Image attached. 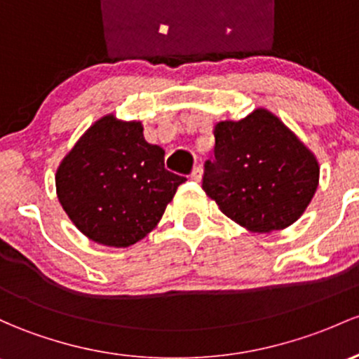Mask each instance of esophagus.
Here are the masks:
<instances>
[{"label": "esophagus", "mask_w": 359, "mask_h": 359, "mask_svg": "<svg viewBox=\"0 0 359 359\" xmlns=\"http://www.w3.org/2000/svg\"><path fill=\"white\" fill-rule=\"evenodd\" d=\"M202 175H203L202 168H200V165H196V168L194 169V171H191L190 178L194 180V181H196V183H198V181H202Z\"/></svg>", "instance_id": "34e87169"}]
</instances>
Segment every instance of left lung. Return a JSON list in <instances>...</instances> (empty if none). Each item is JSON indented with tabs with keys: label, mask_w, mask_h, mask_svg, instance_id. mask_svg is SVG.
I'll return each instance as SVG.
<instances>
[{
	"label": "left lung",
	"mask_w": 359,
	"mask_h": 359,
	"mask_svg": "<svg viewBox=\"0 0 359 359\" xmlns=\"http://www.w3.org/2000/svg\"><path fill=\"white\" fill-rule=\"evenodd\" d=\"M214 163L202 188L224 215L252 233L286 229L310 205L318 187L315 154L265 107L215 123Z\"/></svg>",
	"instance_id": "1"
}]
</instances>
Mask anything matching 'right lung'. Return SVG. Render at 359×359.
Returning a JSON list of instances; mask_svg holds the SVG:
<instances>
[{
  "instance_id": "add662e5",
  "label": "right lung",
  "mask_w": 359,
  "mask_h": 359,
  "mask_svg": "<svg viewBox=\"0 0 359 359\" xmlns=\"http://www.w3.org/2000/svg\"><path fill=\"white\" fill-rule=\"evenodd\" d=\"M184 181L164 168V150L145 140L140 121L106 114L63 157L56 194L88 240L126 248L157 226Z\"/></svg>"
}]
</instances>
